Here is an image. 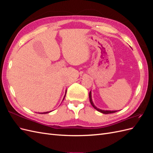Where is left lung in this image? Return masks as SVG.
<instances>
[{"label":"left lung","mask_w":153,"mask_h":153,"mask_svg":"<svg viewBox=\"0 0 153 153\" xmlns=\"http://www.w3.org/2000/svg\"><path fill=\"white\" fill-rule=\"evenodd\" d=\"M89 100H90V102H91V104L92 105V106H93V107L96 110H98V112H101V113H103V114H112V113H115L117 112V110H101V109H100L98 108H97L96 106L94 105L93 101H92V95H91V91H90L89 92Z\"/></svg>","instance_id":"1"}]
</instances>
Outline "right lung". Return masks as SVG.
I'll return each instance as SVG.
<instances>
[{
	"mask_svg": "<svg viewBox=\"0 0 153 153\" xmlns=\"http://www.w3.org/2000/svg\"><path fill=\"white\" fill-rule=\"evenodd\" d=\"M66 92H67V91L66 90V92H65V95H64V98H63V100H64V98H65V96H66ZM52 112V111H50V112H40V113H39V114H48V113H50V112Z\"/></svg>",
	"mask_w": 153,
	"mask_h": 153,
	"instance_id": "obj_1",
	"label": "right lung"
}]
</instances>
